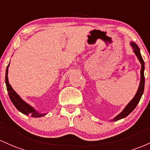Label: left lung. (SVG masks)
Instances as JSON below:
<instances>
[{"label": "left lung", "instance_id": "left-lung-1", "mask_svg": "<svg viewBox=\"0 0 150 150\" xmlns=\"http://www.w3.org/2000/svg\"><path fill=\"white\" fill-rule=\"evenodd\" d=\"M130 45L132 47V50H133V52L137 56V59H139V62L141 64V70H140V82H139V85L138 89L137 91V93H135L133 98L129 101L127 105L125 107V108L121 111L117 115H116L115 117L110 120L109 121L112 122V121H117L120 120V119L124 118V117H127V115L132 112V110L135 108L137 105L138 104L140 100L141 97H142L143 92H144V62L143 60L142 56H141L140 52H139V48L137 46V44L133 42H130Z\"/></svg>", "mask_w": 150, "mask_h": 150}]
</instances>
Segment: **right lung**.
I'll return each mask as SVG.
<instances>
[{"label": "right lung", "mask_w": 150, "mask_h": 150, "mask_svg": "<svg viewBox=\"0 0 150 150\" xmlns=\"http://www.w3.org/2000/svg\"><path fill=\"white\" fill-rule=\"evenodd\" d=\"M10 66V63L8 64L7 68H6V88H7V91L8 92V95H9L11 100L13 103V105H15V107L19 110L20 112H21L22 113L25 114V115H30L32 117H43L45 115L47 114V113H41V112H38V110H36L33 106L28 104V103L25 102L22 98L18 95V93L13 90V88H12L11 84L9 83V81H8V67Z\"/></svg>", "instance_id": "obj_1"}]
</instances>
